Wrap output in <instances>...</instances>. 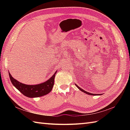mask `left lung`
Masks as SVG:
<instances>
[{
	"label": "left lung",
	"mask_w": 130,
	"mask_h": 130,
	"mask_svg": "<svg viewBox=\"0 0 130 130\" xmlns=\"http://www.w3.org/2000/svg\"><path fill=\"white\" fill-rule=\"evenodd\" d=\"M76 85V86L78 87V89H79V90H80L82 92H84V93H86V94H89V95H99V94H92V93H89V92H86V91H85L84 90H83V89H82V88H80L79 86H78V85H77L76 84H75Z\"/></svg>",
	"instance_id": "obj_1"
}]
</instances>
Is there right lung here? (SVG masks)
<instances>
[{
    "mask_svg": "<svg viewBox=\"0 0 130 130\" xmlns=\"http://www.w3.org/2000/svg\"><path fill=\"white\" fill-rule=\"evenodd\" d=\"M57 71L48 80L36 85H27L14 79L9 71V75L12 84L24 95L29 98L40 97L51 92L54 84V79Z\"/></svg>",
    "mask_w": 130,
    "mask_h": 130,
    "instance_id": "obj_1",
    "label": "right lung"
}]
</instances>
